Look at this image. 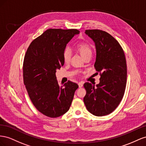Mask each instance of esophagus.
<instances>
[{
    "label": "esophagus",
    "instance_id": "1",
    "mask_svg": "<svg viewBox=\"0 0 146 146\" xmlns=\"http://www.w3.org/2000/svg\"><path fill=\"white\" fill-rule=\"evenodd\" d=\"M78 85H79V87H80V88H81V87L83 86V82H80L78 83Z\"/></svg>",
    "mask_w": 146,
    "mask_h": 146
}]
</instances>
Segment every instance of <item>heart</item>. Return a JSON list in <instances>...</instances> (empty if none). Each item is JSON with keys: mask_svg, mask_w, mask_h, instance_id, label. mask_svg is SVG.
I'll use <instances>...</instances> for the list:
<instances>
[{"mask_svg": "<svg viewBox=\"0 0 146 146\" xmlns=\"http://www.w3.org/2000/svg\"><path fill=\"white\" fill-rule=\"evenodd\" d=\"M76 49L83 58L87 56H91L92 52L90 44L87 42H82L78 44L76 46ZM63 59L65 63H68L71 60V52L67 48L63 52Z\"/></svg>", "mask_w": 146, "mask_h": 146, "instance_id": "heart-1", "label": "heart"}]
</instances>
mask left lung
<instances>
[{
  "label": "left lung",
  "instance_id": "8db88e82",
  "mask_svg": "<svg viewBox=\"0 0 146 146\" xmlns=\"http://www.w3.org/2000/svg\"><path fill=\"white\" fill-rule=\"evenodd\" d=\"M86 34L93 40L96 48L94 67L100 74L98 84L86 82L84 103L87 110L96 116L113 112L122 100L127 84V62L123 50L108 32L91 29Z\"/></svg>",
  "mask_w": 146,
  "mask_h": 146
}]
</instances>
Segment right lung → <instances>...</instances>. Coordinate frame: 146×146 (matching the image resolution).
<instances>
[{
    "instance_id": "1",
    "label": "right lung",
    "mask_w": 146,
    "mask_h": 146,
    "mask_svg": "<svg viewBox=\"0 0 146 146\" xmlns=\"http://www.w3.org/2000/svg\"><path fill=\"white\" fill-rule=\"evenodd\" d=\"M77 29H49L33 40L23 62V80L33 105L41 113L56 118L67 112L78 88L68 81L59 86L56 76L64 64L63 52Z\"/></svg>"
}]
</instances>
